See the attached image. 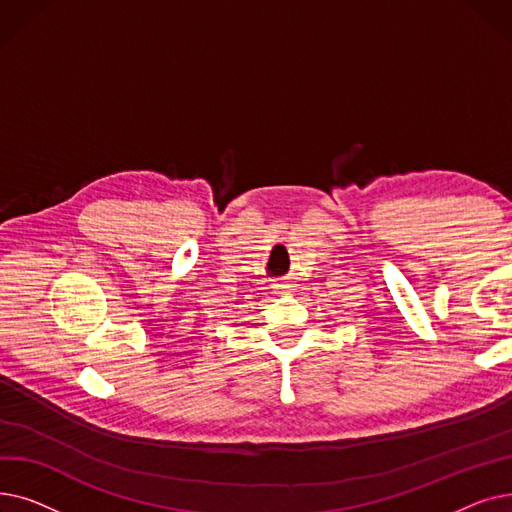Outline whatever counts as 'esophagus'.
I'll return each instance as SVG.
<instances>
[{
  "instance_id": "1",
  "label": "esophagus",
  "mask_w": 512,
  "mask_h": 512,
  "mask_svg": "<svg viewBox=\"0 0 512 512\" xmlns=\"http://www.w3.org/2000/svg\"><path fill=\"white\" fill-rule=\"evenodd\" d=\"M274 294H294L297 292V284H292L288 278L286 280H280L274 284Z\"/></svg>"
}]
</instances>
